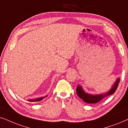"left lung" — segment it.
<instances>
[{"instance_id":"obj_1","label":"left lung","mask_w":128,"mask_h":128,"mask_svg":"<svg viewBox=\"0 0 128 128\" xmlns=\"http://www.w3.org/2000/svg\"><path fill=\"white\" fill-rule=\"evenodd\" d=\"M120 82V78H117L116 81L114 82V83L112 84L111 88L108 91L105 92V93L98 94H91L86 92V91L83 90L82 87L79 84L76 86V94L80 98L84 101L87 104H96L98 102L101 101L102 100L105 98V97H107L109 95H110L112 94L115 92V91L116 90V88L118 86L119 83Z\"/></svg>"}]
</instances>
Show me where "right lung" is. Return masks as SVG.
<instances>
[{
    "mask_svg": "<svg viewBox=\"0 0 128 128\" xmlns=\"http://www.w3.org/2000/svg\"><path fill=\"white\" fill-rule=\"evenodd\" d=\"M48 95H46V96H41L39 97V98H34V99H28L27 101H30V102H38L42 101V100H43L44 98H45L46 97H47Z\"/></svg>",
    "mask_w": 128,
    "mask_h": 128,
    "instance_id": "add662e5",
    "label": "right lung"
}]
</instances>
